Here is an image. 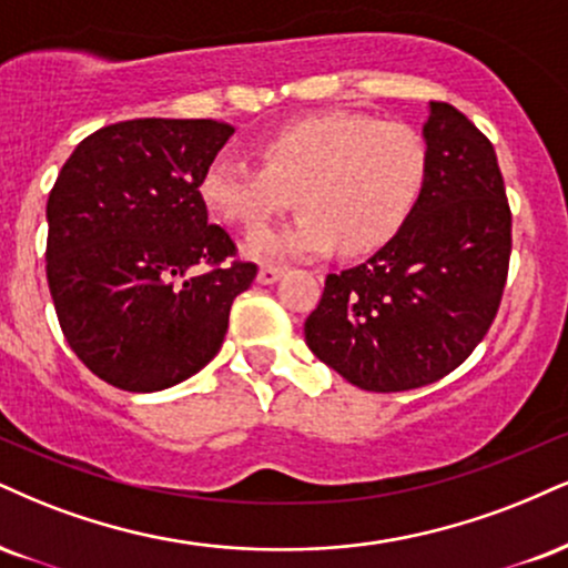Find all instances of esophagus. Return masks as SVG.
<instances>
[{"mask_svg": "<svg viewBox=\"0 0 568 568\" xmlns=\"http://www.w3.org/2000/svg\"><path fill=\"white\" fill-rule=\"evenodd\" d=\"M285 275V266H277V264H266V266H262V270H258V283L262 285H272V283H277L280 277Z\"/></svg>", "mask_w": 568, "mask_h": 568, "instance_id": "1", "label": "esophagus"}]
</instances>
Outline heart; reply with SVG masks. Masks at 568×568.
<instances>
[{
  "instance_id": "b5f03b06",
  "label": "heart",
  "mask_w": 568,
  "mask_h": 568,
  "mask_svg": "<svg viewBox=\"0 0 568 568\" xmlns=\"http://www.w3.org/2000/svg\"><path fill=\"white\" fill-rule=\"evenodd\" d=\"M258 166L216 155L201 176L211 214L241 230H258L291 203V224L248 237L258 258L317 256L338 248L362 256L392 241L423 182L428 150L413 126L373 115L331 111L296 119L264 134Z\"/></svg>"
}]
</instances>
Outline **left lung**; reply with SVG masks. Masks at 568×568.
<instances>
[{
  "label": "left lung",
  "instance_id": "left-lung-1",
  "mask_svg": "<svg viewBox=\"0 0 568 568\" xmlns=\"http://www.w3.org/2000/svg\"><path fill=\"white\" fill-rule=\"evenodd\" d=\"M426 182L399 232L365 264L325 277L310 349L365 392L434 384L468 359L500 310L510 206L491 142L449 102L423 126Z\"/></svg>",
  "mask_w": 568,
  "mask_h": 568
}]
</instances>
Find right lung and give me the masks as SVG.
I'll use <instances>...</instances> for the list:
<instances>
[{
  "label": "right lung",
  "mask_w": 568,
  "mask_h": 568,
  "mask_svg": "<svg viewBox=\"0 0 568 568\" xmlns=\"http://www.w3.org/2000/svg\"><path fill=\"white\" fill-rule=\"evenodd\" d=\"M232 132L214 119L119 121L60 169L47 283L68 346L105 384L161 392L222 349L230 306L256 277L201 201V176Z\"/></svg>",
  "instance_id": "obj_1"
}]
</instances>
